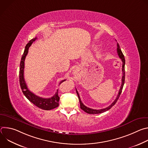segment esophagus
Wrapping results in <instances>:
<instances>
[{"label": "esophagus", "instance_id": "34e87169", "mask_svg": "<svg viewBox=\"0 0 148 148\" xmlns=\"http://www.w3.org/2000/svg\"><path fill=\"white\" fill-rule=\"evenodd\" d=\"M78 70L77 69H75L74 70V74H77V73H78Z\"/></svg>", "mask_w": 148, "mask_h": 148}]
</instances>
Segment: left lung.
<instances>
[{"instance_id":"obj_1","label":"left lung","mask_w":148,"mask_h":148,"mask_svg":"<svg viewBox=\"0 0 148 148\" xmlns=\"http://www.w3.org/2000/svg\"><path fill=\"white\" fill-rule=\"evenodd\" d=\"M117 53L119 57V58L121 59L122 61V84H121V86L120 87V89H119V91L118 92V94L116 98V99H115V101L110 105V106H108V107L105 108H103V109H101V110H94V109H92V108H88L86 106H85L83 104V103L81 102V100L80 99V97H79V95L78 94V92L76 89V92H77V95L78 97V99H79V103H80V108L81 110H82L84 111H85L86 112H87V114H100V113H102V112H104L105 111H107L109 110H110L114 105L116 103V102H117L121 94V92H122V88H123V85H124V82H125V57H124V56L120 49V47H119V45L118 43H117Z\"/></svg>"}]
</instances>
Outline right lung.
<instances>
[{
    "label": "right lung",
    "instance_id": "right-lung-1",
    "mask_svg": "<svg viewBox=\"0 0 148 148\" xmlns=\"http://www.w3.org/2000/svg\"><path fill=\"white\" fill-rule=\"evenodd\" d=\"M37 39L36 37L32 39L29 41V43L26 45L25 47V49L23 53V54L21 59L20 64V70H19V81L21 89L22 90L23 93L25 95V97L34 105H35L38 108L44 110H51L56 107H57L59 104L58 101L60 99V97L58 95V90L56 92L54 96L49 98H44L42 97H40L34 93L32 92L27 88L26 83L25 82L24 78V69H25V58L28 53L29 49L32 45L33 42L34 41ZM66 81V79L62 80L60 84L62 82Z\"/></svg>",
    "mask_w": 148,
    "mask_h": 148
}]
</instances>
